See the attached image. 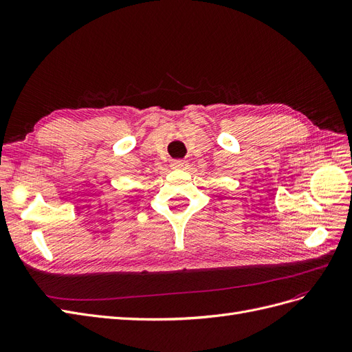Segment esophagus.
I'll use <instances>...</instances> for the list:
<instances>
[{"label":"esophagus","mask_w":352,"mask_h":352,"mask_svg":"<svg viewBox=\"0 0 352 352\" xmlns=\"http://www.w3.org/2000/svg\"><path fill=\"white\" fill-rule=\"evenodd\" d=\"M170 167L175 168V170H185L188 167V162H186V160H173L172 164H170Z\"/></svg>","instance_id":"esophagus-1"}]
</instances>
